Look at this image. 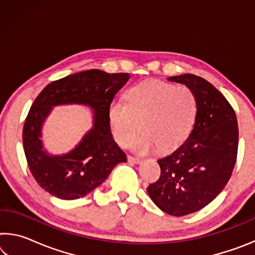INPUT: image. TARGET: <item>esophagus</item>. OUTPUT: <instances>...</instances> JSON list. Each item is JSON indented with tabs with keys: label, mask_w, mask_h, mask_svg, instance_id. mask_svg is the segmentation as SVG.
Returning <instances> with one entry per match:
<instances>
[{
	"label": "esophagus",
	"mask_w": 255,
	"mask_h": 255,
	"mask_svg": "<svg viewBox=\"0 0 255 255\" xmlns=\"http://www.w3.org/2000/svg\"><path fill=\"white\" fill-rule=\"evenodd\" d=\"M128 162L129 163H133V164H139V163H141V159L140 158H137V157L128 156Z\"/></svg>",
	"instance_id": "34e87169"
}]
</instances>
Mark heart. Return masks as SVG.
Here are the masks:
<instances>
[{"label":"heart","instance_id":"b5f03b06","mask_svg":"<svg viewBox=\"0 0 255 255\" xmlns=\"http://www.w3.org/2000/svg\"><path fill=\"white\" fill-rule=\"evenodd\" d=\"M126 103L114 101L108 109L112 136L122 146L133 143L140 154L156 148L171 152L187 139L197 114V99L185 85L150 80L132 85L125 93Z\"/></svg>","mask_w":255,"mask_h":255}]
</instances>
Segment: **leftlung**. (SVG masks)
I'll return each instance as SVG.
<instances>
[{"label":"left lung","mask_w":255,"mask_h":255,"mask_svg":"<svg viewBox=\"0 0 255 255\" xmlns=\"http://www.w3.org/2000/svg\"><path fill=\"white\" fill-rule=\"evenodd\" d=\"M167 80L192 90L197 114L187 140L157 161L161 175L147 192L162 211L179 217L202 209L225 188L236 162L239 126L230 102L208 81L192 74Z\"/></svg>","instance_id":"obj_1"}]
</instances>
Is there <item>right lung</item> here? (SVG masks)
Returning a JSON list of instances; mask_svg holds the SVG:
<instances>
[{"mask_svg":"<svg viewBox=\"0 0 255 255\" xmlns=\"http://www.w3.org/2000/svg\"><path fill=\"white\" fill-rule=\"evenodd\" d=\"M129 77L100 70L79 72L51 82L32 103L23 126V149L33 178L51 196L79 199L105 182L117 164L127 162L112 138L108 109ZM68 104L88 106L94 126L70 152L51 154L41 140L42 126L54 106Z\"/></svg>","mask_w":255,"mask_h":255,"instance_id":"right-lung-1","label":"right lung"}]
</instances>
